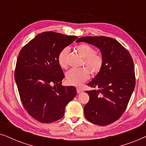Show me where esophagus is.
Masks as SVG:
<instances>
[{
	"instance_id": "34e87169",
	"label": "esophagus",
	"mask_w": 146,
	"mask_h": 146,
	"mask_svg": "<svg viewBox=\"0 0 146 146\" xmlns=\"http://www.w3.org/2000/svg\"><path fill=\"white\" fill-rule=\"evenodd\" d=\"M76 90H77V93L78 94H80L82 92H83L82 90H81V89H80V88H77Z\"/></svg>"
}]
</instances>
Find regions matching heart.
<instances>
[{
  "instance_id": "b5f03b06",
  "label": "heart",
  "mask_w": 146,
  "mask_h": 146,
  "mask_svg": "<svg viewBox=\"0 0 146 146\" xmlns=\"http://www.w3.org/2000/svg\"><path fill=\"white\" fill-rule=\"evenodd\" d=\"M76 52L83 58L82 65H85L92 74L96 75L100 72L103 66V58L98 53L94 52L93 48L86 44H80L76 46ZM68 49L64 48L60 52L57 60L60 66L62 68H67L66 58ZM90 77V72L86 68H73L67 72L66 75V82L69 84L80 86Z\"/></svg>"
}]
</instances>
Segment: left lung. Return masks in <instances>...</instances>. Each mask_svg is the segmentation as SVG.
<instances>
[{
	"label": "left lung",
	"instance_id": "8db88e82",
	"mask_svg": "<svg viewBox=\"0 0 146 146\" xmlns=\"http://www.w3.org/2000/svg\"><path fill=\"white\" fill-rule=\"evenodd\" d=\"M84 42L96 46L103 58V66L88 84L98 90L86 91L89 102L84 106L88 120L107 125L121 116L126 109L135 84L133 62L127 50L116 40L106 36H83Z\"/></svg>",
	"mask_w": 146,
	"mask_h": 146
}]
</instances>
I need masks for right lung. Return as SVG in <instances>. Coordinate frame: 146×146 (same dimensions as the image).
Instances as JSON below:
<instances>
[{
  "label": "right lung",
  "mask_w": 146,
  "mask_h": 146,
  "mask_svg": "<svg viewBox=\"0 0 146 146\" xmlns=\"http://www.w3.org/2000/svg\"><path fill=\"white\" fill-rule=\"evenodd\" d=\"M77 36L53 32L39 34L20 51L15 78L27 112L42 123L62 118L65 108L77 94L72 86H63L64 78L57 60L60 52Z\"/></svg>",
  "instance_id": "1"
}]
</instances>
